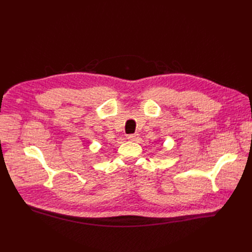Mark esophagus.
Instances as JSON below:
<instances>
[{"mask_svg": "<svg viewBox=\"0 0 252 252\" xmlns=\"http://www.w3.org/2000/svg\"><path fill=\"white\" fill-rule=\"evenodd\" d=\"M137 137H138V134H136V133H135V134H130V135H127V140H129V141H132V142H134V141H136L137 140Z\"/></svg>", "mask_w": 252, "mask_h": 252, "instance_id": "1", "label": "esophagus"}]
</instances>
